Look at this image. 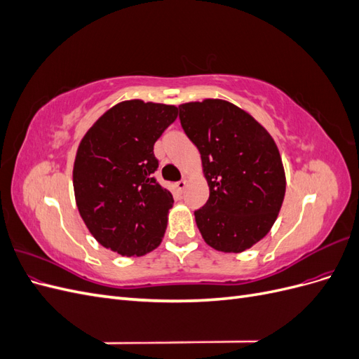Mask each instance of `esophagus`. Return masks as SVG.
<instances>
[{"label": "esophagus", "mask_w": 359, "mask_h": 359, "mask_svg": "<svg viewBox=\"0 0 359 359\" xmlns=\"http://www.w3.org/2000/svg\"><path fill=\"white\" fill-rule=\"evenodd\" d=\"M175 186H177V189H178L180 191H182L184 189H186V186H187V181H186V180H181V181H178V182L175 184Z\"/></svg>", "instance_id": "esophagus-1"}]
</instances>
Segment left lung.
<instances>
[{
	"mask_svg": "<svg viewBox=\"0 0 359 359\" xmlns=\"http://www.w3.org/2000/svg\"><path fill=\"white\" fill-rule=\"evenodd\" d=\"M178 109L210 186L208 201L194 211L203 240L219 252H244L269 232L285 199V169L274 139L229 102L206 99Z\"/></svg>",
	"mask_w": 359,
	"mask_h": 359,
	"instance_id": "8db88e82",
	"label": "left lung"
}]
</instances>
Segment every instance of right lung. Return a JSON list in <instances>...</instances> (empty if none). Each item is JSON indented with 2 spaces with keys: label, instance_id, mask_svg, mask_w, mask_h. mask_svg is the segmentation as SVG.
I'll list each match as a JSON object with an SVG mask.
<instances>
[{
  "label": "right lung",
  "instance_id": "1",
  "mask_svg": "<svg viewBox=\"0 0 359 359\" xmlns=\"http://www.w3.org/2000/svg\"><path fill=\"white\" fill-rule=\"evenodd\" d=\"M178 107L127 100L103 114L76 154L73 187L79 214L103 247L144 256L158 247L173 198L157 182L154 144Z\"/></svg>",
  "mask_w": 359,
  "mask_h": 359
}]
</instances>
